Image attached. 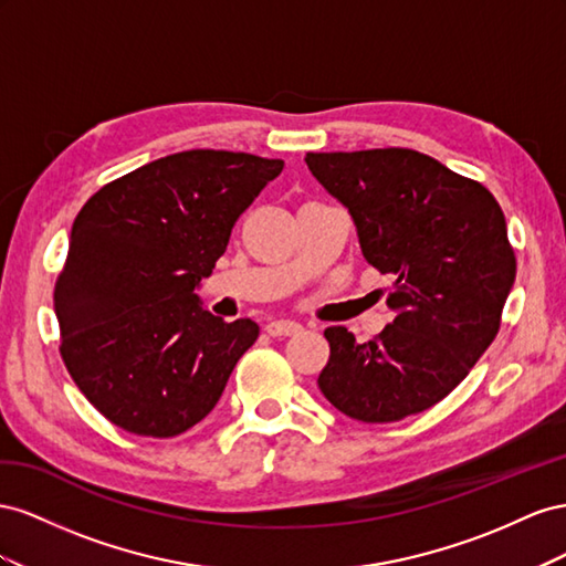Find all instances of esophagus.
Masks as SVG:
<instances>
[{"label":"esophagus","instance_id":"34e87169","mask_svg":"<svg viewBox=\"0 0 566 566\" xmlns=\"http://www.w3.org/2000/svg\"><path fill=\"white\" fill-rule=\"evenodd\" d=\"M303 327L298 325V322L294 319H272L265 325V332L270 336H292V334H298Z\"/></svg>","mask_w":566,"mask_h":566}]
</instances>
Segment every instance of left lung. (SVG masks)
<instances>
[{"label":"left lung","instance_id":"obj_1","mask_svg":"<svg viewBox=\"0 0 566 566\" xmlns=\"http://www.w3.org/2000/svg\"><path fill=\"white\" fill-rule=\"evenodd\" d=\"M342 201L396 313L373 342L327 327L319 391L350 419L398 422L443 400L500 329L516 261L493 193L412 149L305 154Z\"/></svg>","mask_w":566,"mask_h":566}]
</instances>
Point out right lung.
Segmentation results:
<instances>
[{
  "label": "right lung",
  "mask_w": 566,
  "mask_h": 566,
  "mask_svg": "<svg viewBox=\"0 0 566 566\" xmlns=\"http://www.w3.org/2000/svg\"><path fill=\"white\" fill-rule=\"evenodd\" d=\"M282 168L241 151H180L104 185L77 213L54 286L59 350L108 422L170 439L216 408L258 325L203 311L193 289Z\"/></svg>",
  "instance_id": "right-lung-1"
}]
</instances>
